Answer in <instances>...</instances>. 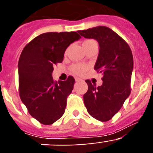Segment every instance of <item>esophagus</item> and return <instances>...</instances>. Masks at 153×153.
<instances>
[{"label": "esophagus", "instance_id": "34e87169", "mask_svg": "<svg viewBox=\"0 0 153 153\" xmlns=\"http://www.w3.org/2000/svg\"><path fill=\"white\" fill-rule=\"evenodd\" d=\"M75 79H76V82H77V81H80L81 80L80 78H78V77H76Z\"/></svg>", "mask_w": 153, "mask_h": 153}]
</instances>
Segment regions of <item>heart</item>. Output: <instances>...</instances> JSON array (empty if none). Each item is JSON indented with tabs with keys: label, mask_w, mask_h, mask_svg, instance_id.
Instances as JSON below:
<instances>
[{
	"label": "heart",
	"mask_w": 153,
	"mask_h": 153,
	"mask_svg": "<svg viewBox=\"0 0 153 153\" xmlns=\"http://www.w3.org/2000/svg\"><path fill=\"white\" fill-rule=\"evenodd\" d=\"M93 41V40H85L84 42L83 43V46L86 45L90 42ZM88 67L86 66V65L83 64V63H75V64H73L70 67V70L72 71L74 74H77V75H82L83 74H84L85 72L86 71Z\"/></svg>",
	"instance_id": "obj_1"
}]
</instances>
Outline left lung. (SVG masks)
I'll use <instances>...</instances> for the list:
<instances>
[{
	"instance_id": "obj_1",
	"label": "left lung",
	"mask_w": 153,
	"mask_h": 153,
	"mask_svg": "<svg viewBox=\"0 0 153 153\" xmlns=\"http://www.w3.org/2000/svg\"><path fill=\"white\" fill-rule=\"evenodd\" d=\"M78 33L99 43L100 50L94 70L103 74L102 84L97 87L90 80H86L88 90L83 95V100L91 117L106 122L118 113L131 93L132 51L126 42L107 27H96Z\"/></svg>"
}]
</instances>
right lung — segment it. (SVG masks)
<instances>
[{
	"label": "right lung",
	"mask_w": 153,
	"mask_h": 153,
	"mask_svg": "<svg viewBox=\"0 0 153 153\" xmlns=\"http://www.w3.org/2000/svg\"><path fill=\"white\" fill-rule=\"evenodd\" d=\"M81 36L76 32L39 35L23 50L18 62L19 93L31 117L51 125L63 115L67 99L75 83L73 76L54 81L53 67L62 63L66 49Z\"/></svg>",
	"instance_id": "add662e5"
}]
</instances>
